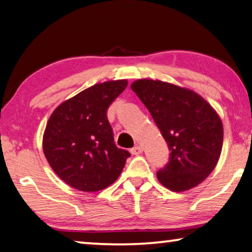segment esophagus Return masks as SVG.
<instances>
[{
  "instance_id": "obj_1",
  "label": "esophagus",
  "mask_w": 252,
  "mask_h": 252,
  "mask_svg": "<svg viewBox=\"0 0 252 252\" xmlns=\"http://www.w3.org/2000/svg\"><path fill=\"white\" fill-rule=\"evenodd\" d=\"M142 151H143L142 147L137 146V147H134V148H132V149H131V154L138 156V155H140V154L142 153Z\"/></svg>"
}]
</instances>
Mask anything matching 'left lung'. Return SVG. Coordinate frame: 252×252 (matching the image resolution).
<instances>
[{
  "label": "left lung",
  "instance_id": "left-lung-1",
  "mask_svg": "<svg viewBox=\"0 0 252 252\" xmlns=\"http://www.w3.org/2000/svg\"><path fill=\"white\" fill-rule=\"evenodd\" d=\"M131 89L146 105L170 150L169 161L157 171L158 181L173 191L201 184L219 161L223 126L201 95L174 84L138 79Z\"/></svg>",
  "mask_w": 252,
  "mask_h": 252
}]
</instances>
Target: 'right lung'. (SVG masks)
I'll use <instances>...</instances> for the list:
<instances>
[{"mask_svg":"<svg viewBox=\"0 0 252 252\" xmlns=\"http://www.w3.org/2000/svg\"><path fill=\"white\" fill-rule=\"evenodd\" d=\"M127 81H109L63 102L48 120L43 154L62 181L83 191H97L117 181L130 153L114 143L106 113Z\"/></svg>","mask_w":252,"mask_h":252,"instance_id":"add662e5","label":"right lung"}]
</instances>
